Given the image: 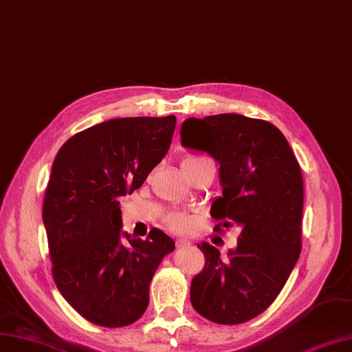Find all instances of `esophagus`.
Returning a JSON list of instances; mask_svg holds the SVG:
<instances>
[{
    "instance_id": "34e87169",
    "label": "esophagus",
    "mask_w": 352,
    "mask_h": 352,
    "mask_svg": "<svg viewBox=\"0 0 352 352\" xmlns=\"http://www.w3.org/2000/svg\"><path fill=\"white\" fill-rule=\"evenodd\" d=\"M190 245H192V243H190L188 240H186V239H179V240H177V248H178V249L188 248Z\"/></svg>"
}]
</instances>
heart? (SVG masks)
Segmentation results:
<instances>
[{"mask_svg": "<svg viewBox=\"0 0 352 352\" xmlns=\"http://www.w3.org/2000/svg\"><path fill=\"white\" fill-rule=\"evenodd\" d=\"M202 160H205V157L187 156V157L183 159L182 166H183V169H186V168L193 166V165H196L199 162H202ZM190 224H192V221H190V218L187 215H184V214H173V215L168 217V226L170 228L177 230V232H183V230L190 227Z\"/></svg>", "mask_w": 352, "mask_h": 352, "instance_id": "b5f03b06", "label": "heart"}]
</instances>
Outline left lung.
Here are the masks:
<instances>
[{"mask_svg": "<svg viewBox=\"0 0 352 352\" xmlns=\"http://www.w3.org/2000/svg\"><path fill=\"white\" fill-rule=\"evenodd\" d=\"M186 148L219 165L223 195L210 205L215 227L240 228L237 245L221 256L197 245L205 268L192 280L190 300L218 324H240L265 311L283 289L300 254L304 182L280 129L237 113L188 118L179 131Z\"/></svg>", "mask_w": 352, "mask_h": 352, "instance_id": "obj_1", "label": "left lung"}]
</instances>
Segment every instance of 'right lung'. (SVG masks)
Here are the masks:
<instances>
[{
  "mask_svg": "<svg viewBox=\"0 0 352 352\" xmlns=\"http://www.w3.org/2000/svg\"><path fill=\"white\" fill-rule=\"evenodd\" d=\"M177 119L120 118L89 126L58 150L43 206L53 277L79 314L103 327L133 324L148 286L175 249L162 230L122 232L119 197L143 186L166 155Z\"/></svg>",
  "mask_w": 352,
  "mask_h": 352,
  "instance_id": "right-lung-1",
  "label": "right lung"
}]
</instances>
